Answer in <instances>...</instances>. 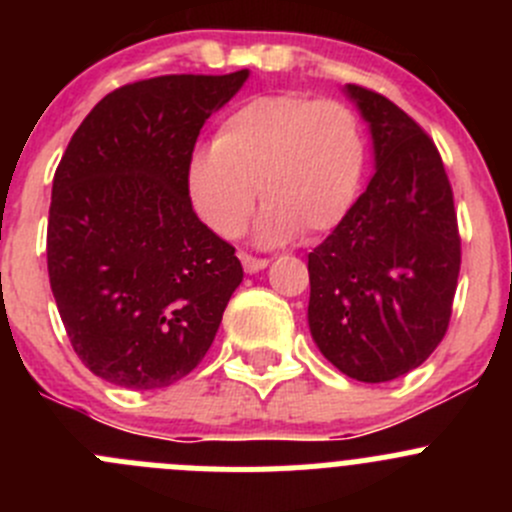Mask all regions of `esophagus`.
<instances>
[{"instance_id":"obj_1","label":"esophagus","mask_w":512,"mask_h":512,"mask_svg":"<svg viewBox=\"0 0 512 512\" xmlns=\"http://www.w3.org/2000/svg\"><path fill=\"white\" fill-rule=\"evenodd\" d=\"M240 260H242V267H245V272H260L265 270L267 265H270V260L267 257H255V255H247V252H240Z\"/></svg>"}]
</instances>
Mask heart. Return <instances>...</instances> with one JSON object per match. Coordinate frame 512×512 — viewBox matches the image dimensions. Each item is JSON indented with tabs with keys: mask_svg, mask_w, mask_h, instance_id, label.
I'll return each instance as SVG.
<instances>
[{
	"mask_svg": "<svg viewBox=\"0 0 512 512\" xmlns=\"http://www.w3.org/2000/svg\"><path fill=\"white\" fill-rule=\"evenodd\" d=\"M366 146L354 111L337 98L255 96L220 121L210 148L188 163V193L203 223L237 237L260 198L262 237L322 235L359 195Z\"/></svg>",
	"mask_w": 512,
	"mask_h": 512,
	"instance_id": "b5f03b06",
	"label": "heart"
}]
</instances>
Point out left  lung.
Instances as JSON below:
<instances>
[{
	"mask_svg": "<svg viewBox=\"0 0 512 512\" xmlns=\"http://www.w3.org/2000/svg\"><path fill=\"white\" fill-rule=\"evenodd\" d=\"M374 138L376 173L309 252V329L366 384L399 379L446 337L461 272L453 190L428 133L394 101L349 84Z\"/></svg>",
	"mask_w": 512,
	"mask_h": 512,
	"instance_id": "8db88e82",
	"label": "left lung"
}]
</instances>
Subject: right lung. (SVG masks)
<instances>
[{
	"mask_svg": "<svg viewBox=\"0 0 512 512\" xmlns=\"http://www.w3.org/2000/svg\"><path fill=\"white\" fill-rule=\"evenodd\" d=\"M168 74L96 103L51 188L46 267L79 359L126 389H163L213 344L242 282L235 247L195 215L188 163L203 123L245 84Z\"/></svg>",
	"mask_w": 512,
	"mask_h": 512,
	"instance_id": "1",
	"label": "right lung"
}]
</instances>
